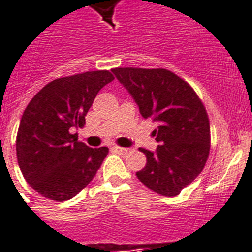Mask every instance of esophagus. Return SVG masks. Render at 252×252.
<instances>
[{
    "label": "esophagus",
    "instance_id": "34e87169",
    "mask_svg": "<svg viewBox=\"0 0 252 252\" xmlns=\"http://www.w3.org/2000/svg\"><path fill=\"white\" fill-rule=\"evenodd\" d=\"M112 149H113L114 152L120 153V155H126V153H128V151H130V148H125V147H120V145H114Z\"/></svg>",
    "mask_w": 252,
    "mask_h": 252
}]
</instances>
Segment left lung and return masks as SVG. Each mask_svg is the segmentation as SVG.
<instances>
[{"mask_svg":"<svg viewBox=\"0 0 252 252\" xmlns=\"http://www.w3.org/2000/svg\"><path fill=\"white\" fill-rule=\"evenodd\" d=\"M118 81L132 95L141 116L158 125L156 152L140 148L147 165L136 172L145 187L175 197L202 172L210 155V121L193 87L163 68H113Z\"/></svg>","mask_w":252,"mask_h":252,"instance_id":"obj_1","label":"left lung"}]
</instances>
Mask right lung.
Instances as JSON below:
<instances>
[{
  "label": "right lung",
  "mask_w": 252,
  "mask_h": 252,
  "mask_svg": "<svg viewBox=\"0 0 252 252\" xmlns=\"http://www.w3.org/2000/svg\"><path fill=\"white\" fill-rule=\"evenodd\" d=\"M114 80L109 70L60 77L43 86L27 105L16 135L19 167L45 198H73L94 179L108 155L77 140L97 93Z\"/></svg>",
  "instance_id": "add662e5"
}]
</instances>
